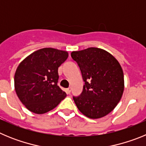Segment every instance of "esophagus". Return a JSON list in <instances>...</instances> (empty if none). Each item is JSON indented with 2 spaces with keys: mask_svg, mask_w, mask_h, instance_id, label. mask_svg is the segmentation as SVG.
I'll list each match as a JSON object with an SVG mask.
<instances>
[{
  "mask_svg": "<svg viewBox=\"0 0 146 146\" xmlns=\"http://www.w3.org/2000/svg\"><path fill=\"white\" fill-rule=\"evenodd\" d=\"M71 91H72V88H68L66 89V93L68 94H69L71 93Z\"/></svg>",
  "mask_w": 146,
  "mask_h": 146,
  "instance_id": "esophagus-1",
  "label": "esophagus"
}]
</instances>
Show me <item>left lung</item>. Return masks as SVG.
<instances>
[{
  "label": "left lung",
  "instance_id": "obj_1",
  "mask_svg": "<svg viewBox=\"0 0 146 146\" xmlns=\"http://www.w3.org/2000/svg\"><path fill=\"white\" fill-rule=\"evenodd\" d=\"M80 67L85 82L82 94L74 96L80 111L96 119L113 110L124 89L123 72L114 56L106 50L89 47L71 53Z\"/></svg>",
  "mask_w": 146,
  "mask_h": 146
}]
</instances>
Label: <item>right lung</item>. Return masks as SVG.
Listing matches in <instances>:
<instances>
[{
    "mask_svg": "<svg viewBox=\"0 0 146 146\" xmlns=\"http://www.w3.org/2000/svg\"><path fill=\"white\" fill-rule=\"evenodd\" d=\"M68 56L66 51L43 48L19 64L15 74V91L28 110L44 114L57 107L66 96L57 83L58 67Z\"/></svg>",
    "mask_w": 146,
    "mask_h": 146,
    "instance_id": "add662e5",
    "label": "right lung"
}]
</instances>
